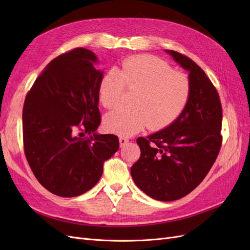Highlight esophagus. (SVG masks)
<instances>
[{"mask_svg": "<svg viewBox=\"0 0 250 250\" xmlns=\"http://www.w3.org/2000/svg\"><path fill=\"white\" fill-rule=\"evenodd\" d=\"M119 142H120V146L121 147H124L126 144L129 142V140H128V138H125V137H120L119 138Z\"/></svg>", "mask_w": 250, "mask_h": 250, "instance_id": "esophagus-1", "label": "esophagus"}]
</instances>
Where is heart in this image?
<instances>
[{
  "label": "heart",
  "instance_id": "b5f03b06",
  "mask_svg": "<svg viewBox=\"0 0 250 250\" xmlns=\"http://www.w3.org/2000/svg\"><path fill=\"white\" fill-rule=\"evenodd\" d=\"M126 87L137 89L131 106H119L104 118L107 129L126 137L148 126L151 130L169 126L184 111L191 95V82L185 73L149 55L127 58L117 70L105 73L99 84L100 101L107 108L117 106Z\"/></svg>",
  "mask_w": 250,
  "mask_h": 250
}]
</instances>
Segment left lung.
Listing matches in <instances>:
<instances>
[{
  "label": "left lung",
  "mask_w": 250,
  "mask_h": 250,
  "mask_svg": "<svg viewBox=\"0 0 250 250\" xmlns=\"http://www.w3.org/2000/svg\"><path fill=\"white\" fill-rule=\"evenodd\" d=\"M166 52L188 72L190 99L171 125L137 140L141 156L130 172L151 198L173 201L191 193L214 165L222 144V106L216 87L197 63L176 51Z\"/></svg>",
  "instance_id": "8db88e82"
}]
</instances>
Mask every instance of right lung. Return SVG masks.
<instances>
[{
  "mask_svg": "<svg viewBox=\"0 0 250 250\" xmlns=\"http://www.w3.org/2000/svg\"><path fill=\"white\" fill-rule=\"evenodd\" d=\"M97 62L84 48L54 58L36 78L22 108L28 164L40 184L62 197L90 190L102 175L104 162L119 149L117 135L96 133L103 77L94 66Z\"/></svg>",
  "mask_w": 250,
  "mask_h": 250,
  "instance_id": "add662e5",
  "label": "right lung"
}]
</instances>
